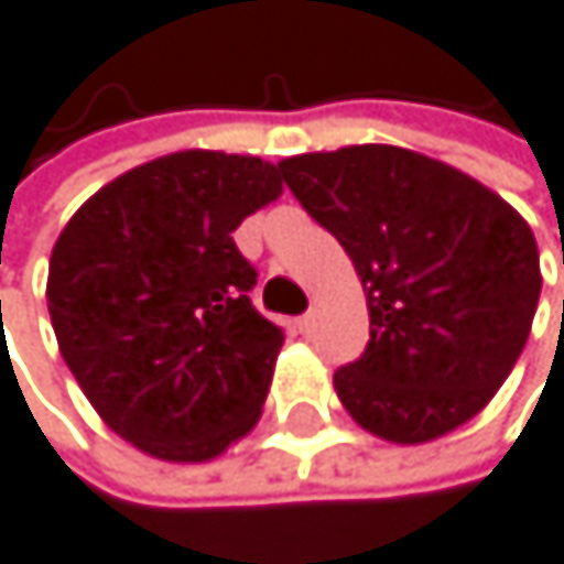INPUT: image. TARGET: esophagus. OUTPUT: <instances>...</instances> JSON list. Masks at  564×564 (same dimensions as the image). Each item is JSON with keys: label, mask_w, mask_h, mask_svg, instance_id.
Returning a JSON list of instances; mask_svg holds the SVG:
<instances>
[{"label": "esophagus", "mask_w": 564, "mask_h": 564, "mask_svg": "<svg viewBox=\"0 0 564 564\" xmlns=\"http://www.w3.org/2000/svg\"><path fill=\"white\" fill-rule=\"evenodd\" d=\"M297 328H301V332L307 335V332L314 328V314H304V317H297Z\"/></svg>", "instance_id": "34e87169"}]
</instances>
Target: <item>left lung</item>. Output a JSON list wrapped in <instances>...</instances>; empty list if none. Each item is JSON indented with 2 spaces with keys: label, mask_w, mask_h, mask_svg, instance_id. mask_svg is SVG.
I'll use <instances>...</instances> for the list:
<instances>
[{
  "label": "left lung",
  "mask_w": 564,
  "mask_h": 564,
  "mask_svg": "<svg viewBox=\"0 0 564 564\" xmlns=\"http://www.w3.org/2000/svg\"><path fill=\"white\" fill-rule=\"evenodd\" d=\"M338 236L368 304L365 355L335 372L348 416L389 443H430L505 386L541 294L531 226L497 192L395 144L276 165Z\"/></svg>",
  "instance_id": "obj_1"
}]
</instances>
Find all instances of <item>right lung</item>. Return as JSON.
<instances>
[{
  "label": "right lung",
  "instance_id": "obj_1",
  "mask_svg": "<svg viewBox=\"0 0 564 564\" xmlns=\"http://www.w3.org/2000/svg\"><path fill=\"white\" fill-rule=\"evenodd\" d=\"M284 185L253 155L188 148L144 162L63 226L46 307L97 416L148 457L203 464L243 440L284 332L250 291L232 232Z\"/></svg>",
  "mask_w": 564,
  "mask_h": 564
}]
</instances>
